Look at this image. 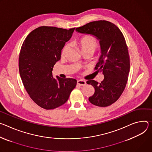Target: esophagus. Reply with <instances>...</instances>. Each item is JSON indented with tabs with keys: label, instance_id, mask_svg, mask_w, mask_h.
<instances>
[{
	"label": "esophagus",
	"instance_id": "esophagus-1",
	"mask_svg": "<svg viewBox=\"0 0 152 152\" xmlns=\"http://www.w3.org/2000/svg\"><path fill=\"white\" fill-rule=\"evenodd\" d=\"M77 85L81 86H84L86 85V82L85 80H78L77 81Z\"/></svg>",
	"mask_w": 152,
	"mask_h": 152
}]
</instances>
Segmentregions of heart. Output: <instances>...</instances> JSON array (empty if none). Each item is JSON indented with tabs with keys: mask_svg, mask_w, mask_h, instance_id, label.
<instances>
[{
	"mask_svg": "<svg viewBox=\"0 0 152 152\" xmlns=\"http://www.w3.org/2000/svg\"><path fill=\"white\" fill-rule=\"evenodd\" d=\"M78 45L80 46L82 53L84 52H92L94 53L95 50L98 47V42L92 36H85L81 37L78 42ZM69 46L66 45L64 46L61 51V55L64 56L66 51L68 50Z\"/></svg>",
	"mask_w": 152,
	"mask_h": 152,
	"instance_id": "b5f03b06",
	"label": "heart"
}]
</instances>
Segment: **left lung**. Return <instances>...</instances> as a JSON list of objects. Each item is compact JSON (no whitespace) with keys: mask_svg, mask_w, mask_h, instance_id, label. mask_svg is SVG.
<instances>
[{"mask_svg":"<svg viewBox=\"0 0 152 152\" xmlns=\"http://www.w3.org/2000/svg\"><path fill=\"white\" fill-rule=\"evenodd\" d=\"M75 30L92 35L99 41L101 56L95 69L102 72L104 77L100 83L95 80L87 81L95 89L89 101L99 107L109 106L120 98L128 80L130 58L124 37L115 25L106 20L92 22Z\"/></svg>","mask_w":152,"mask_h":152,"instance_id":"left-lung-1","label":"left lung"}]
</instances>
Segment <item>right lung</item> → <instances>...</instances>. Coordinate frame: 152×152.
Segmentation results:
<instances>
[{"mask_svg":"<svg viewBox=\"0 0 152 152\" xmlns=\"http://www.w3.org/2000/svg\"><path fill=\"white\" fill-rule=\"evenodd\" d=\"M74 29L41 26L33 30L22 46L19 67L22 83L31 98L45 109L64 104L76 86L75 79L53 75L54 66Z\"/></svg>","mask_w":152,"mask_h":152,"instance_id":"right-lung-1","label":"right lung"}]
</instances>
